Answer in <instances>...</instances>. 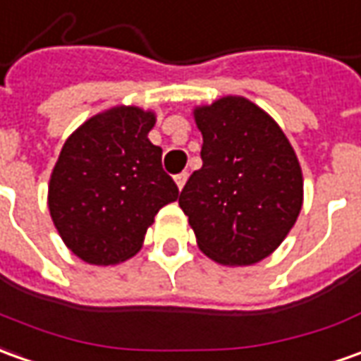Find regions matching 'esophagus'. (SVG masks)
Segmentation results:
<instances>
[{
  "label": "esophagus",
  "instance_id": "1",
  "mask_svg": "<svg viewBox=\"0 0 361 361\" xmlns=\"http://www.w3.org/2000/svg\"><path fill=\"white\" fill-rule=\"evenodd\" d=\"M185 181H188V173H185V171H181V173L176 176V183H178V188H180V190L185 185Z\"/></svg>",
  "mask_w": 361,
  "mask_h": 361
}]
</instances>
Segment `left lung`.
<instances>
[{
	"instance_id": "8db88e82",
	"label": "left lung",
	"mask_w": 361,
	"mask_h": 361,
	"mask_svg": "<svg viewBox=\"0 0 361 361\" xmlns=\"http://www.w3.org/2000/svg\"><path fill=\"white\" fill-rule=\"evenodd\" d=\"M201 170L180 193L197 247L215 263L245 267L283 243L302 209V170L288 138L243 97L197 106Z\"/></svg>"
}]
</instances>
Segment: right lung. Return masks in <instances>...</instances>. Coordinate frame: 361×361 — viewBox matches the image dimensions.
Segmentation results:
<instances>
[{
    "label": "right lung",
    "instance_id": "obj_1",
    "mask_svg": "<svg viewBox=\"0 0 361 361\" xmlns=\"http://www.w3.org/2000/svg\"><path fill=\"white\" fill-rule=\"evenodd\" d=\"M156 114L114 106L65 142L49 181V212L61 239L90 264H116L140 251L164 205L180 191L148 140Z\"/></svg>",
    "mask_w": 361,
    "mask_h": 361
}]
</instances>
